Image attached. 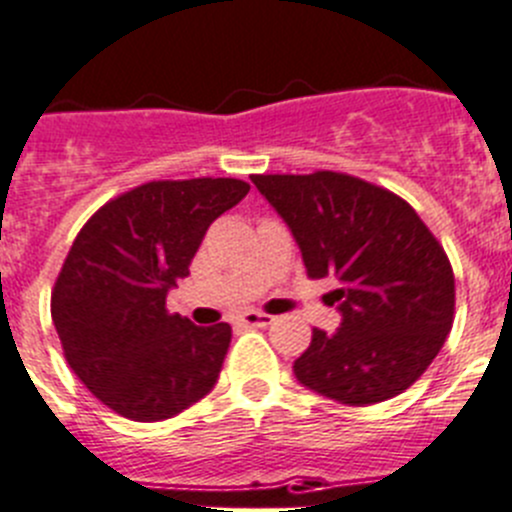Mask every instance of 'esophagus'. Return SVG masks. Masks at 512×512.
Segmentation results:
<instances>
[{"mask_svg": "<svg viewBox=\"0 0 512 512\" xmlns=\"http://www.w3.org/2000/svg\"><path fill=\"white\" fill-rule=\"evenodd\" d=\"M238 322H241L243 327H266L274 322V317L264 312H243L241 317H238Z\"/></svg>", "mask_w": 512, "mask_h": 512, "instance_id": "1", "label": "esophagus"}]
</instances>
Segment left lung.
Here are the masks:
<instances>
[{"instance_id": "8db88e82", "label": "left lung", "mask_w": 512, "mask_h": 512, "mask_svg": "<svg viewBox=\"0 0 512 512\" xmlns=\"http://www.w3.org/2000/svg\"><path fill=\"white\" fill-rule=\"evenodd\" d=\"M292 231L309 279H332L340 327L294 360L302 386L348 406L403 393L442 350L454 317L447 253L406 200L340 172L253 175Z\"/></svg>"}]
</instances>
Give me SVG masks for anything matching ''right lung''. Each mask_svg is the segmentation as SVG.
Here are the masks:
<instances>
[{
  "label": "right lung",
  "instance_id": "1",
  "mask_svg": "<svg viewBox=\"0 0 512 512\" xmlns=\"http://www.w3.org/2000/svg\"><path fill=\"white\" fill-rule=\"evenodd\" d=\"M251 187L231 177L147 182L81 228L53 289V325L88 391L131 421H164L218 383L231 325L167 314V292L218 215Z\"/></svg>",
  "mask_w": 512,
  "mask_h": 512
}]
</instances>
